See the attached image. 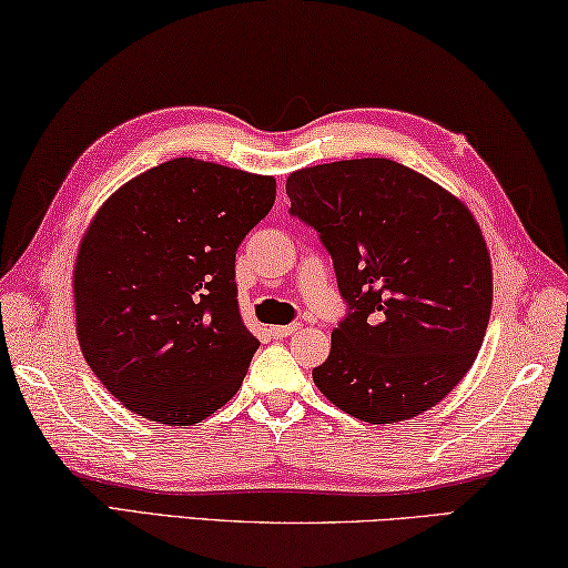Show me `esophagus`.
<instances>
[{"instance_id":"obj_1","label":"esophagus","mask_w":568,"mask_h":568,"mask_svg":"<svg viewBox=\"0 0 568 568\" xmlns=\"http://www.w3.org/2000/svg\"><path fill=\"white\" fill-rule=\"evenodd\" d=\"M302 329V324H286V326H272V336L274 339H286V336H292L294 332H300Z\"/></svg>"}]
</instances>
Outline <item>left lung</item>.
<instances>
[{
    "mask_svg": "<svg viewBox=\"0 0 568 568\" xmlns=\"http://www.w3.org/2000/svg\"><path fill=\"white\" fill-rule=\"evenodd\" d=\"M286 194L352 310L314 384L369 424L429 412L471 369L491 316V254L471 209L392 159L296 169Z\"/></svg>",
    "mask_w": 568,
    "mask_h": 568,
    "instance_id": "1",
    "label": "left lung"
}]
</instances>
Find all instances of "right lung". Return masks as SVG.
I'll list each match as a JSON object with an SVG mask.
<instances>
[{"instance_id": "obj_1", "label": "right lung", "mask_w": 568, "mask_h": 568, "mask_svg": "<svg viewBox=\"0 0 568 568\" xmlns=\"http://www.w3.org/2000/svg\"><path fill=\"white\" fill-rule=\"evenodd\" d=\"M274 196V176L179 156L97 209L74 258L77 339L129 412L192 426L239 392L258 342L234 258Z\"/></svg>"}]
</instances>
